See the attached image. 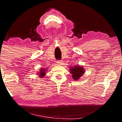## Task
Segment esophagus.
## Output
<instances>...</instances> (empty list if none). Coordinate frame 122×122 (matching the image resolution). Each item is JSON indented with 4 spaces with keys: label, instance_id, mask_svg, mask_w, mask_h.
I'll list each match as a JSON object with an SVG mask.
<instances>
[{
    "label": "esophagus",
    "instance_id": "obj_1",
    "mask_svg": "<svg viewBox=\"0 0 122 122\" xmlns=\"http://www.w3.org/2000/svg\"><path fill=\"white\" fill-rule=\"evenodd\" d=\"M56 63H57V65H61L62 62L60 61H57Z\"/></svg>",
    "mask_w": 122,
    "mask_h": 122
}]
</instances>
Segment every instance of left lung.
Masks as SVG:
<instances>
[{"label":"left lung","mask_w":122,"mask_h":122,"mask_svg":"<svg viewBox=\"0 0 122 122\" xmlns=\"http://www.w3.org/2000/svg\"><path fill=\"white\" fill-rule=\"evenodd\" d=\"M70 73L72 74V77L75 81H77L83 75L85 71L83 66H73L69 67Z\"/></svg>","instance_id":"left-lung-1"}]
</instances>
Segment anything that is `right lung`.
I'll return each mask as SVG.
<instances>
[{"mask_svg":"<svg viewBox=\"0 0 122 122\" xmlns=\"http://www.w3.org/2000/svg\"><path fill=\"white\" fill-rule=\"evenodd\" d=\"M47 71V69H45L44 68H41L40 70V71L38 73V75H39V77L40 78L44 77L45 76V75H46V73Z\"/></svg>","mask_w":122,"mask_h":122,"instance_id":"add662e5","label":"right lung"}]
</instances>
